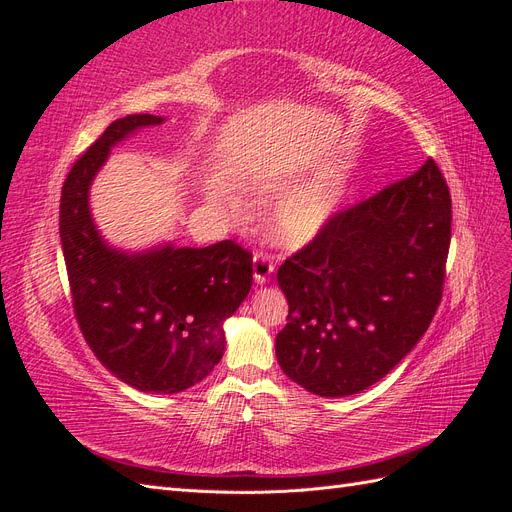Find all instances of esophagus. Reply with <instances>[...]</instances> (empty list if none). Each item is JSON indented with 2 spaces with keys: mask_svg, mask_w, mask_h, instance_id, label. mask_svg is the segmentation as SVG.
I'll use <instances>...</instances> for the list:
<instances>
[{
  "mask_svg": "<svg viewBox=\"0 0 512 512\" xmlns=\"http://www.w3.org/2000/svg\"><path fill=\"white\" fill-rule=\"evenodd\" d=\"M273 269H275V265H273V258L269 254H262V252L254 254V280H256V284H267Z\"/></svg>",
  "mask_w": 512,
  "mask_h": 512,
  "instance_id": "esophagus-1",
  "label": "esophagus"
}]
</instances>
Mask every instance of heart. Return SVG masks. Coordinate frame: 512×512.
I'll return each mask as SVG.
<instances>
[{"mask_svg": "<svg viewBox=\"0 0 512 512\" xmlns=\"http://www.w3.org/2000/svg\"><path fill=\"white\" fill-rule=\"evenodd\" d=\"M342 198V179L320 175L275 200L269 213V230L277 243L301 247L327 228Z\"/></svg>", "mask_w": 512, "mask_h": 512, "instance_id": "1", "label": "heart"}]
</instances>
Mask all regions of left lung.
Returning <instances> with one entry per match:
<instances>
[{"instance_id": "8db88e82", "label": "left lung", "mask_w": 512, "mask_h": 512, "mask_svg": "<svg viewBox=\"0 0 512 512\" xmlns=\"http://www.w3.org/2000/svg\"><path fill=\"white\" fill-rule=\"evenodd\" d=\"M451 194L431 158L410 177L333 215L277 271L288 324L284 374L320 397L382 380L429 329L442 301Z\"/></svg>"}]
</instances>
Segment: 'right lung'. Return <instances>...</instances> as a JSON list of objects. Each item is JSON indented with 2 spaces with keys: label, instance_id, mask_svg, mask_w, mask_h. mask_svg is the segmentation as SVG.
<instances>
[{
  "label": "right lung",
  "instance_id": "add662e5",
  "mask_svg": "<svg viewBox=\"0 0 512 512\" xmlns=\"http://www.w3.org/2000/svg\"><path fill=\"white\" fill-rule=\"evenodd\" d=\"M164 117L113 121L74 162L61 188L59 237L72 307L100 363L145 393H181L220 363L224 320L252 288V254L235 241L173 243L128 254L108 245L89 211V185L111 147Z\"/></svg>",
  "mask_w": 512,
  "mask_h": 512
}]
</instances>
